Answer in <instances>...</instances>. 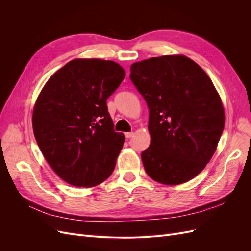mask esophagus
<instances>
[{
  "label": "esophagus",
  "instance_id": "1",
  "mask_svg": "<svg viewBox=\"0 0 251 251\" xmlns=\"http://www.w3.org/2000/svg\"><path fill=\"white\" fill-rule=\"evenodd\" d=\"M133 135H134V133L133 132H127V133H126L125 134V136L126 138H131V137H133Z\"/></svg>",
  "mask_w": 251,
  "mask_h": 251
}]
</instances>
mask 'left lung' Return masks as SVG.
<instances>
[{
    "instance_id": "1",
    "label": "left lung",
    "mask_w": 251,
    "mask_h": 251,
    "mask_svg": "<svg viewBox=\"0 0 251 251\" xmlns=\"http://www.w3.org/2000/svg\"><path fill=\"white\" fill-rule=\"evenodd\" d=\"M130 78L150 111L144 170L166 185L193 179L209 162L224 130V108L214 83L184 55L134 63Z\"/></svg>"
}]
</instances>
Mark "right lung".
Wrapping results in <instances>:
<instances>
[{
    "label": "right lung",
    "mask_w": 251,
    "mask_h": 251,
    "mask_svg": "<svg viewBox=\"0 0 251 251\" xmlns=\"http://www.w3.org/2000/svg\"><path fill=\"white\" fill-rule=\"evenodd\" d=\"M126 76L112 60L77 58L56 71L37 97L34 137L67 183L92 187L108 179L125 142L114 131L107 100Z\"/></svg>",
    "instance_id": "obj_1"
}]
</instances>
